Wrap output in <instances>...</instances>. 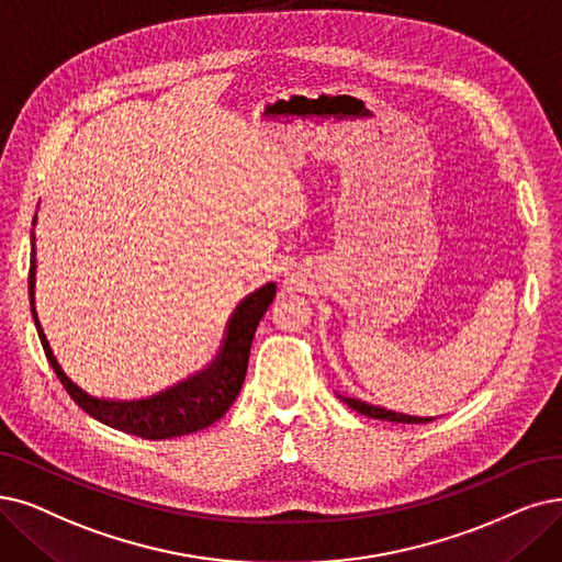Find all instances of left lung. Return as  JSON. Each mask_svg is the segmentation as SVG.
Here are the masks:
<instances>
[{
    "label": "left lung",
    "mask_w": 562,
    "mask_h": 562,
    "mask_svg": "<svg viewBox=\"0 0 562 562\" xmlns=\"http://www.w3.org/2000/svg\"><path fill=\"white\" fill-rule=\"evenodd\" d=\"M339 398L346 403V406H350L352 411L362 413L367 417H373V419H385V422H398V424H424V422H431L434 417H415V415H403V413H394V411H387V408H380V406H371V403L367 401H359V398H350V396H341Z\"/></svg>",
    "instance_id": "1"
}]
</instances>
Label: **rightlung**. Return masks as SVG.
I'll return each instance as SVG.
<instances>
[{"label":"right lung","mask_w":562,"mask_h":562,"mask_svg":"<svg viewBox=\"0 0 562 562\" xmlns=\"http://www.w3.org/2000/svg\"><path fill=\"white\" fill-rule=\"evenodd\" d=\"M36 223V216H34ZM34 233H32V267H30V304L32 318L38 331L43 350H46L48 362L57 373L59 383L78 406L101 424L112 426V429L138 436L145 440H166L195 434L207 429L210 424L221 419L233 406L241 385L246 367H249V352L256 327L265 316L267 306L274 302L277 285L267 283L258 288L256 293L244 297L235 308L231 323L226 325V339L221 344V350L214 362L200 373L187 378L184 383H177L166 392L154 394L149 398L138 401H105L97 398L80 390L74 380L66 375L57 362V357L43 334L41 321L36 316L34 304V285H36V265H34Z\"/></svg>","instance_id":"obj_1"}]
</instances>
